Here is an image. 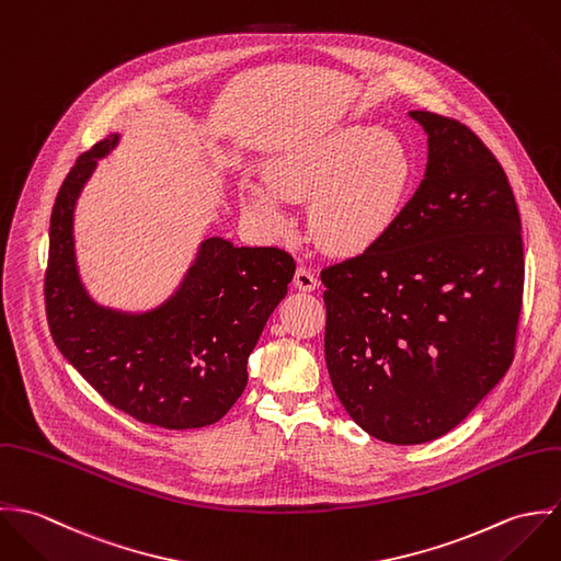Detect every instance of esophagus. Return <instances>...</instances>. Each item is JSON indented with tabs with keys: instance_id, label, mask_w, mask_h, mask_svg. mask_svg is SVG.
Returning a JSON list of instances; mask_svg holds the SVG:
<instances>
[{
	"instance_id": "34e87169",
	"label": "esophagus",
	"mask_w": 561,
	"mask_h": 561,
	"mask_svg": "<svg viewBox=\"0 0 561 561\" xmlns=\"http://www.w3.org/2000/svg\"><path fill=\"white\" fill-rule=\"evenodd\" d=\"M293 284H295V288H299V290H304V293H312V290L319 288L317 275H314L310 268H306V266H299V268H297Z\"/></svg>"
}]
</instances>
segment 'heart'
Returning <instances> with one entry per match:
<instances>
[{
  "label": "heart",
  "mask_w": 561,
  "mask_h": 561,
  "mask_svg": "<svg viewBox=\"0 0 561 561\" xmlns=\"http://www.w3.org/2000/svg\"><path fill=\"white\" fill-rule=\"evenodd\" d=\"M264 180H244L238 202L271 233L290 227V202H308L317 242L336 255H357L381 242L408 202L414 164L408 147L383 127L351 123L271 156Z\"/></svg>",
  "instance_id": "heart-1"
}]
</instances>
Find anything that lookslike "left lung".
I'll list each match as a JSON object with an SVG mask.
<instances>
[{"label": "left lung", "instance_id": "left-lung-1", "mask_svg": "<svg viewBox=\"0 0 561 561\" xmlns=\"http://www.w3.org/2000/svg\"><path fill=\"white\" fill-rule=\"evenodd\" d=\"M427 167L373 249L323 268L325 362L373 438L423 445L505 377L523 306V225L507 175L466 125L427 111Z\"/></svg>", "mask_w": 561, "mask_h": 561}]
</instances>
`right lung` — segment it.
<instances>
[{"instance_id": "obj_1", "label": "right lung", "mask_w": 561, "mask_h": 561, "mask_svg": "<svg viewBox=\"0 0 561 561\" xmlns=\"http://www.w3.org/2000/svg\"><path fill=\"white\" fill-rule=\"evenodd\" d=\"M114 131L82 153L65 178L49 224L45 306L67 362L131 419L164 430L221 421L247 386V357L288 293L295 260L277 247L199 242L175 290L156 308L129 312L100 304L76 255V206L118 145Z\"/></svg>"}]
</instances>
